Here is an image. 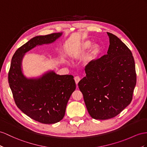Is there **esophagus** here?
<instances>
[{
  "mask_svg": "<svg viewBox=\"0 0 147 147\" xmlns=\"http://www.w3.org/2000/svg\"><path fill=\"white\" fill-rule=\"evenodd\" d=\"M80 80H81V78L79 77V76L74 77V81H75V82H76V85L78 84V82H79V81H80Z\"/></svg>",
  "mask_w": 147,
  "mask_h": 147,
  "instance_id": "obj_1",
  "label": "esophagus"
}]
</instances>
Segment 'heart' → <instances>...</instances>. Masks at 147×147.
<instances>
[{
	"label": "heart",
	"mask_w": 147,
	"mask_h": 147,
	"mask_svg": "<svg viewBox=\"0 0 147 147\" xmlns=\"http://www.w3.org/2000/svg\"><path fill=\"white\" fill-rule=\"evenodd\" d=\"M92 45L91 41L90 40H85L83 42L81 43V44L80 46L78 47L77 48L73 49L69 52V55L72 57H74L79 54L81 53L84 52L86 50H88V48L91 47ZM100 52V47L97 44L94 45L92 47L91 51H90L89 54L88 55L86 59V64L91 63L92 60L94 59L96 56L98 55Z\"/></svg>",
	"instance_id": "b5f03b06"
}]
</instances>
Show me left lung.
Returning a JSON list of instances; mask_svg holds the SVG:
<instances>
[{
    "label": "left lung",
    "mask_w": 147,
    "mask_h": 147,
    "mask_svg": "<svg viewBox=\"0 0 147 147\" xmlns=\"http://www.w3.org/2000/svg\"><path fill=\"white\" fill-rule=\"evenodd\" d=\"M107 33V54L89 63L86 76L78 83L89 115L98 120L114 117L129 106L137 82L130 49L117 36Z\"/></svg>",
    "instance_id": "8db88e82"
}]
</instances>
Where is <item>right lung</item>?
<instances>
[{"label": "right lung", "mask_w": 147, "mask_h": 147, "mask_svg": "<svg viewBox=\"0 0 147 147\" xmlns=\"http://www.w3.org/2000/svg\"><path fill=\"white\" fill-rule=\"evenodd\" d=\"M61 35L62 33H54L33 37L15 53L9 71V83L17 106L42 123H55L63 119L69 97L76 89L74 77L50 71L40 78H27L22 71V61L25 53L37 45L54 42Z\"/></svg>", "instance_id": "right-lung-1"}]
</instances>
